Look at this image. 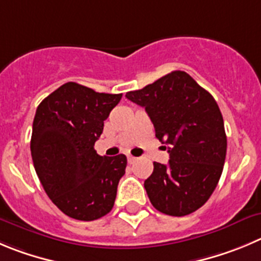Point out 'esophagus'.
<instances>
[{
    "instance_id": "1",
    "label": "esophagus",
    "mask_w": 261,
    "mask_h": 261,
    "mask_svg": "<svg viewBox=\"0 0 261 261\" xmlns=\"http://www.w3.org/2000/svg\"><path fill=\"white\" fill-rule=\"evenodd\" d=\"M135 161H136L135 157H133V155H127V162H128V164H134Z\"/></svg>"
}]
</instances>
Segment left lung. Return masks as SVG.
<instances>
[{
  "mask_svg": "<svg viewBox=\"0 0 261 261\" xmlns=\"http://www.w3.org/2000/svg\"><path fill=\"white\" fill-rule=\"evenodd\" d=\"M126 97L144 107L155 138L169 144V165L154 162L144 188L153 207L184 216L203 206L218 186L226 135L218 103L188 73L174 70Z\"/></svg>",
  "mask_w": 261,
  "mask_h": 261,
  "instance_id": "1",
  "label": "left lung"
}]
</instances>
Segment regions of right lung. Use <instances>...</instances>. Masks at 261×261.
<instances>
[{
	"label": "right lung",
	"instance_id": "add662e5",
	"mask_svg": "<svg viewBox=\"0 0 261 261\" xmlns=\"http://www.w3.org/2000/svg\"><path fill=\"white\" fill-rule=\"evenodd\" d=\"M121 97L67 82L36 111L31 139L35 170L54 204L75 220H96L113 207L127 158L101 157L94 145Z\"/></svg>",
	"mask_w": 261,
	"mask_h": 261
}]
</instances>
